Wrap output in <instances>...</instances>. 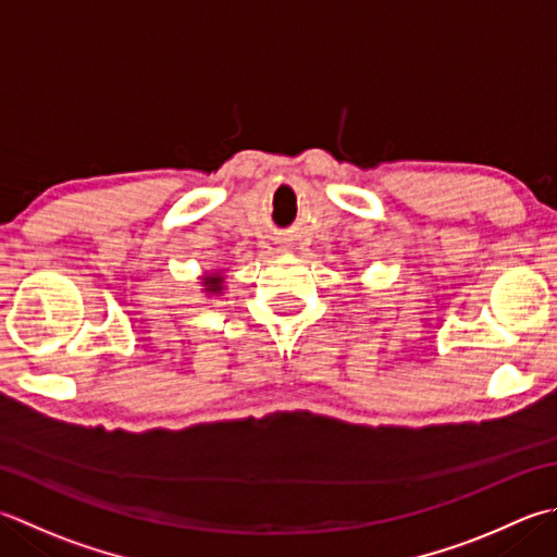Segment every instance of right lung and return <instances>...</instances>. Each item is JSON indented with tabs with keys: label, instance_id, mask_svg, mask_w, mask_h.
Listing matches in <instances>:
<instances>
[{
	"label": "right lung",
	"instance_id": "obj_1",
	"mask_svg": "<svg viewBox=\"0 0 557 557\" xmlns=\"http://www.w3.org/2000/svg\"><path fill=\"white\" fill-rule=\"evenodd\" d=\"M205 287H207V292H220L222 289V277H207Z\"/></svg>",
	"mask_w": 557,
	"mask_h": 557
}]
</instances>
